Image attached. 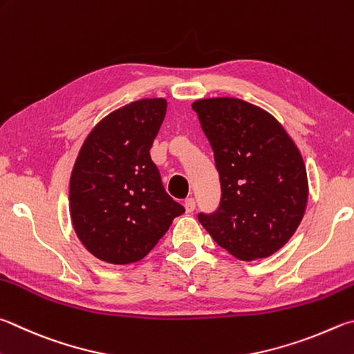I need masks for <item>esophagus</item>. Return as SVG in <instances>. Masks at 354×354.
<instances>
[{
	"label": "esophagus",
	"mask_w": 354,
	"mask_h": 354,
	"mask_svg": "<svg viewBox=\"0 0 354 354\" xmlns=\"http://www.w3.org/2000/svg\"><path fill=\"white\" fill-rule=\"evenodd\" d=\"M184 207H185V212H187V214H192V212L195 210V207H196V203H195V199L194 198H187L184 201Z\"/></svg>",
	"instance_id": "34e87169"
}]
</instances>
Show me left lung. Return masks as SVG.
I'll return each instance as SVG.
<instances>
[{
	"label": "left lung",
	"mask_w": 354,
	"mask_h": 354,
	"mask_svg": "<svg viewBox=\"0 0 354 354\" xmlns=\"http://www.w3.org/2000/svg\"><path fill=\"white\" fill-rule=\"evenodd\" d=\"M214 150L221 201L198 220L223 249L250 261L277 252L297 230L308 203L305 162L272 114L235 97L192 104Z\"/></svg>",
	"instance_id": "left-lung-1"
}]
</instances>
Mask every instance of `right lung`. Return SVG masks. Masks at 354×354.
I'll return each instance as SVG.
<instances>
[{"instance_id": "add662e5", "label": "right lung", "mask_w": 354, "mask_h": 354, "mask_svg": "<svg viewBox=\"0 0 354 354\" xmlns=\"http://www.w3.org/2000/svg\"><path fill=\"white\" fill-rule=\"evenodd\" d=\"M165 111L162 97L131 102L105 115L82 145L71 173L69 214L95 259L111 265L142 260L184 214L150 158Z\"/></svg>"}]
</instances>
